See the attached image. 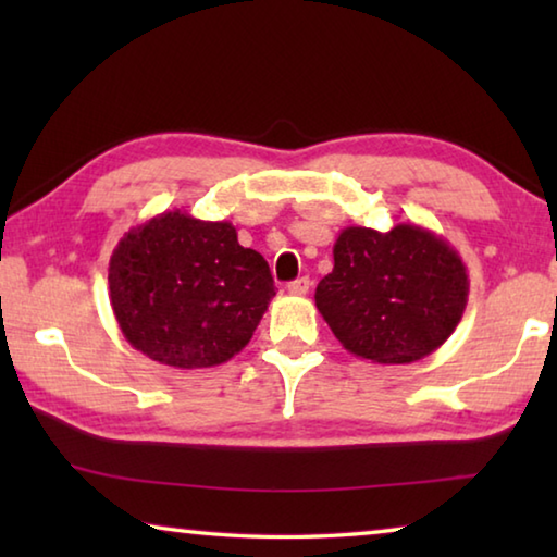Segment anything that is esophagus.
<instances>
[{
	"label": "esophagus",
	"mask_w": 557,
	"mask_h": 557,
	"mask_svg": "<svg viewBox=\"0 0 557 557\" xmlns=\"http://www.w3.org/2000/svg\"><path fill=\"white\" fill-rule=\"evenodd\" d=\"M309 287H312V282H309V277H299V280H295V282H289V285H287V289H289V295H297V297H301V295H307V292H309Z\"/></svg>",
	"instance_id": "obj_1"
}]
</instances>
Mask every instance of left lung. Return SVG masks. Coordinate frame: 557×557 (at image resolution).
Segmentation results:
<instances>
[{
  "mask_svg": "<svg viewBox=\"0 0 557 557\" xmlns=\"http://www.w3.org/2000/svg\"><path fill=\"white\" fill-rule=\"evenodd\" d=\"M467 297L459 252L414 223L388 233L348 225L314 295L346 351L371 363H412L437 351L461 322Z\"/></svg>",
  "mask_w": 557,
  "mask_h": 557,
  "instance_id": "left-lung-1",
  "label": "left lung"
}]
</instances>
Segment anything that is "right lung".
<instances>
[{"label":"right lung","instance_id":"1","mask_svg":"<svg viewBox=\"0 0 557 557\" xmlns=\"http://www.w3.org/2000/svg\"><path fill=\"white\" fill-rule=\"evenodd\" d=\"M110 305L122 336L172 369H211L240 354L275 297L265 258L233 223L164 211L112 250Z\"/></svg>","mask_w":557,"mask_h":557}]
</instances>
